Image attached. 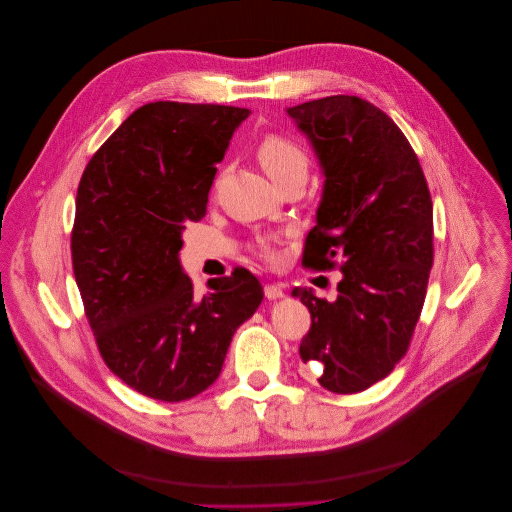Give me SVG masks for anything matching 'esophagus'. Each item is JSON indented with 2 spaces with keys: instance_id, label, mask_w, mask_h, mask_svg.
I'll list each match as a JSON object with an SVG mask.
<instances>
[{
  "instance_id": "1",
  "label": "esophagus",
  "mask_w": 512,
  "mask_h": 512,
  "mask_svg": "<svg viewBox=\"0 0 512 512\" xmlns=\"http://www.w3.org/2000/svg\"><path fill=\"white\" fill-rule=\"evenodd\" d=\"M264 295H266L268 299H282L286 293H284V288H282L280 284H268V286L264 288Z\"/></svg>"
}]
</instances>
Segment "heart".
<instances>
[{
	"label": "heart",
	"mask_w": 512,
	"mask_h": 512,
	"mask_svg": "<svg viewBox=\"0 0 512 512\" xmlns=\"http://www.w3.org/2000/svg\"><path fill=\"white\" fill-rule=\"evenodd\" d=\"M258 159L274 181H280L295 167H307L305 151L292 140L280 136H270L260 144Z\"/></svg>",
	"instance_id": "heart-1"
}]
</instances>
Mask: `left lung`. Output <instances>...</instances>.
<instances>
[{"mask_svg": "<svg viewBox=\"0 0 512 512\" xmlns=\"http://www.w3.org/2000/svg\"><path fill=\"white\" fill-rule=\"evenodd\" d=\"M286 112L323 173L303 264L343 260L337 299L293 288L311 313L299 357L321 365L323 388L363 392L406 355L420 319L434 262L432 197L406 136L370 102L339 94Z\"/></svg>", "mask_w": 512, "mask_h": 512, "instance_id": "obj_1", "label": "left lung"}]
</instances>
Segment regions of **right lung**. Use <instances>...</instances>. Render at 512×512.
<instances>
[{
    "label": "right lung",
    "instance_id": "right-lung-1",
    "mask_svg": "<svg viewBox=\"0 0 512 512\" xmlns=\"http://www.w3.org/2000/svg\"><path fill=\"white\" fill-rule=\"evenodd\" d=\"M250 110L151 102L88 161L74 217L73 270L108 368L161 402L207 390L236 329L264 299L236 268L195 297L179 250L187 220H201L232 134Z\"/></svg>",
    "mask_w": 512,
    "mask_h": 512
}]
</instances>
